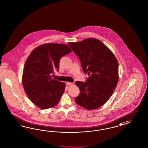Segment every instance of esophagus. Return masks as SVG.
<instances>
[{
    "label": "esophagus",
    "mask_w": 148,
    "mask_h": 148,
    "mask_svg": "<svg viewBox=\"0 0 148 148\" xmlns=\"http://www.w3.org/2000/svg\"><path fill=\"white\" fill-rule=\"evenodd\" d=\"M66 84L68 85H72L74 84L73 83H71V82H66Z\"/></svg>",
    "instance_id": "esophagus-1"
}]
</instances>
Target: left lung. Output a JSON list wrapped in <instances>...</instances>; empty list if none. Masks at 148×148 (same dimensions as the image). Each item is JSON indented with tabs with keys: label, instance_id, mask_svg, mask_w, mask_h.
<instances>
[{
	"label": "left lung",
	"instance_id": "8db88e82",
	"mask_svg": "<svg viewBox=\"0 0 148 148\" xmlns=\"http://www.w3.org/2000/svg\"><path fill=\"white\" fill-rule=\"evenodd\" d=\"M69 45L80 59L86 82L75 83L80 90L76 103L87 110H95L108 101L118 83V63L114 54L101 41L87 38Z\"/></svg>",
	"mask_w": 148,
	"mask_h": 148
}]
</instances>
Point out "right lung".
Listing matches in <instances>:
<instances>
[{"label": "right lung", "instance_id": "obj_1", "mask_svg": "<svg viewBox=\"0 0 148 148\" xmlns=\"http://www.w3.org/2000/svg\"><path fill=\"white\" fill-rule=\"evenodd\" d=\"M71 52L66 44L46 43L36 47L26 59L22 84L30 101L40 109L51 108L59 103L66 85L52 79L51 74L58 70L60 58Z\"/></svg>", "mask_w": 148, "mask_h": 148}]
</instances>
